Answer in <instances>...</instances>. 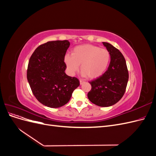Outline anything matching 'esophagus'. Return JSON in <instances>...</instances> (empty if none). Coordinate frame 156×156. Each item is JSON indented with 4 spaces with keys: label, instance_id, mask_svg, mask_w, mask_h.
Segmentation results:
<instances>
[{
    "label": "esophagus",
    "instance_id": "esophagus-1",
    "mask_svg": "<svg viewBox=\"0 0 156 156\" xmlns=\"http://www.w3.org/2000/svg\"><path fill=\"white\" fill-rule=\"evenodd\" d=\"M84 82H85V81H84V80H82V79L80 80V84H83V83H84Z\"/></svg>",
    "mask_w": 156,
    "mask_h": 156
}]
</instances>
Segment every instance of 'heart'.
<instances>
[{"label": "heart", "instance_id": "heart-1", "mask_svg": "<svg viewBox=\"0 0 156 156\" xmlns=\"http://www.w3.org/2000/svg\"><path fill=\"white\" fill-rule=\"evenodd\" d=\"M64 61L71 74L77 72L81 64L82 75L95 79L106 72L111 61V54L106 49L86 44L75 48L72 55L65 56Z\"/></svg>", "mask_w": 156, "mask_h": 156}]
</instances>
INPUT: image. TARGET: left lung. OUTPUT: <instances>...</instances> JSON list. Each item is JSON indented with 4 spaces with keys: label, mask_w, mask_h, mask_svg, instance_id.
Here are the masks:
<instances>
[{
    "label": "left lung",
    "mask_w": 156,
    "mask_h": 156,
    "mask_svg": "<svg viewBox=\"0 0 156 156\" xmlns=\"http://www.w3.org/2000/svg\"><path fill=\"white\" fill-rule=\"evenodd\" d=\"M103 44L110 52L111 62L104 73L89 82L92 88L88 93V98L96 105L109 107L123 97L129 73L126 60L121 52L107 42H103Z\"/></svg>",
    "instance_id": "obj_1"
}]
</instances>
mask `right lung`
Returning <instances> with one entry per match:
<instances>
[{"mask_svg": "<svg viewBox=\"0 0 156 156\" xmlns=\"http://www.w3.org/2000/svg\"><path fill=\"white\" fill-rule=\"evenodd\" d=\"M69 45L68 40L48 41L37 47L30 58L28 82L37 100L47 107L66 104L80 84L77 77L65 73L64 56Z\"/></svg>", "mask_w": 156, "mask_h": 156, "instance_id": "add662e5", "label": "right lung"}]
</instances>
